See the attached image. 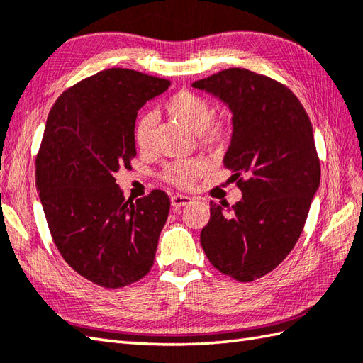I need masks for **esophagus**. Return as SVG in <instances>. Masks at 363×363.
Returning <instances> with one entry per match:
<instances>
[{
  "label": "esophagus",
  "instance_id": "1",
  "mask_svg": "<svg viewBox=\"0 0 363 363\" xmlns=\"http://www.w3.org/2000/svg\"><path fill=\"white\" fill-rule=\"evenodd\" d=\"M191 203V198L190 196H187V195H179V194H176V195H173L172 196V206L173 207H184V206H187V204H190Z\"/></svg>",
  "mask_w": 363,
  "mask_h": 363
}]
</instances>
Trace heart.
Wrapping results in <instances>:
<instances>
[{
    "instance_id": "heart-1",
    "label": "heart",
    "mask_w": 363,
    "mask_h": 363,
    "mask_svg": "<svg viewBox=\"0 0 363 363\" xmlns=\"http://www.w3.org/2000/svg\"><path fill=\"white\" fill-rule=\"evenodd\" d=\"M167 112L181 125L190 129L194 134L201 137L206 143H218L225 140L229 126L225 120H212V106L201 95L194 91L182 90L176 94L165 106ZM157 126V113L148 112L138 120L135 126V143L140 151L152 148V135ZM209 162L203 157L190 160H176L165 167V179L177 187H190L201 177Z\"/></svg>"
}]
</instances>
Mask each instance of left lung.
Masks as SVG:
<instances>
[{"label": "left lung", "instance_id": "obj_1", "mask_svg": "<svg viewBox=\"0 0 363 363\" xmlns=\"http://www.w3.org/2000/svg\"><path fill=\"white\" fill-rule=\"evenodd\" d=\"M191 87L233 113L223 164L243 195L233 209L211 201L201 246L221 273L250 282L279 265L303 233L321 174L312 123L290 89L246 68H228Z\"/></svg>", "mask_w": 363, "mask_h": 363}]
</instances>
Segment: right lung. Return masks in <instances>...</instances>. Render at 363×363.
Segmentation results:
<instances>
[{"mask_svg": "<svg viewBox=\"0 0 363 363\" xmlns=\"http://www.w3.org/2000/svg\"><path fill=\"white\" fill-rule=\"evenodd\" d=\"M169 81L109 68L57 98L35 160V186L50 233L76 273L106 289L150 272L169 198L152 190L135 203L115 179L135 156L140 107Z\"/></svg>", "mask_w": 363, "mask_h": 363, "instance_id": "right-lung-1", "label": "right lung"}]
</instances>
